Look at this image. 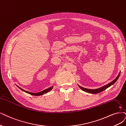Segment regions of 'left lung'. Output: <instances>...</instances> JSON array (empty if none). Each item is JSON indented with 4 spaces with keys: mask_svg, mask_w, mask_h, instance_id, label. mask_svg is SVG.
I'll return each mask as SVG.
<instances>
[{
    "mask_svg": "<svg viewBox=\"0 0 126 126\" xmlns=\"http://www.w3.org/2000/svg\"><path fill=\"white\" fill-rule=\"evenodd\" d=\"M120 72H119L118 75L117 76V77H116L115 79L114 80H113L111 82H110L109 83H108V84H107L103 87H102L101 88H97V89H87V88H85L83 87H82L81 86H80L79 85H78V87H79L80 89L84 91L85 92H88V93H90V94H99V93L103 91L104 90H105V89H106L107 88H108L109 87H110V86H111V85H113V84H114V83L116 82V81L117 80V79H118L119 77V75H120Z\"/></svg>",
    "mask_w": 126,
    "mask_h": 126,
    "instance_id": "obj_1",
    "label": "left lung"
}]
</instances>
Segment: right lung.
<instances>
[{
	"label": "right lung",
	"instance_id": "obj_1",
	"mask_svg": "<svg viewBox=\"0 0 126 126\" xmlns=\"http://www.w3.org/2000/svg\"><path fill=\"white\" fill-rule=\"evenodd\" d=\"M17 87L18 88H19L21 90H22L23 91H24V92H26V93H27V94H31V95H35V96L41 95H43V94H47V93L49 91H51V90H52V88H53V86H52V87H49V88H47V89H45V90H43V91H40V92H37V93H32V92H29V91H25V90H24V89H22V88H21L20 87H19L17 86Z\"/></svg>",
	"mask_w": 126,
	"mask_h": 126
}]
</instances>
